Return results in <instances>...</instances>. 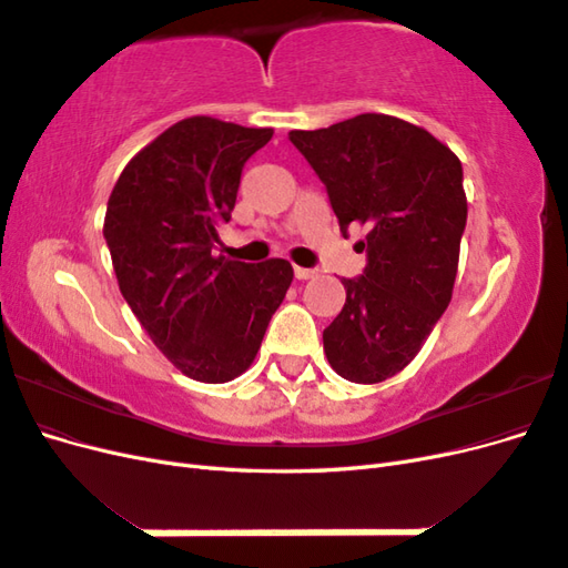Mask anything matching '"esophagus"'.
<instances>
[{
	"instance_id": "34e87169",
	"label": "esophagus",
	"mask_w": 568,
	"mask_h": 568,
	"mask_svg": "<svg viewBox=\"0 0 568 568\" xmlns=\"http://www.w3.org/2000/svg\"><path fill=\"white\" fill-rule=\"evenodd\" d=\"M294 274H296V280H313L315 277V270H311V267H294Z\"/></svg>"
}]
</instances>
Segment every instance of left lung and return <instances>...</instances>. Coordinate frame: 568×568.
Segmentation results:
<instances>
[{"label":"left lung","mask_w":568,"mask_h":568,"mask_svg":"<svg viewBox=\"0 0 568 568\" xmlns=\"http://www.w3.org/2000/svg\"><path fill=\"white\" fill-rule=\"evenodd\" d=\"M288 140L324 182L338 227L367 230V267L343 280L346 305L322 341L353 384H379L422 351L453 298L467 225L462 163L432 132L363 113Z\"/></svg>","instance_id":"8db88e82"}]
</instances>
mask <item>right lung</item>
Returning <instances> with one entry per match:
<instances>
[{"label": "right lung", "instance_id": "1", "mask_svg": "<svg viewBox=\"0 0 568 568\" xmlns=\"http://www.w3.org/2000/svg\"><path fill=\"white\" fill-rule=\"evenodd\" d=\"M272 134L184 118L136 153L109 196L104 239L120 294L194 382L225 384L251 367L294 280L282 257L251 265L213 255L244 163Z\"/></svg>", "mask_w": 568, "mask_h": 568}]
</instances>
